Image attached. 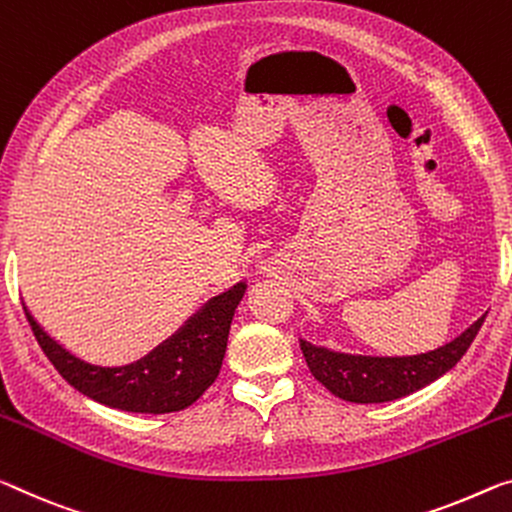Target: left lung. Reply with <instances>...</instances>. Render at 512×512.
Instances as JSON below:
<instances>
[{
	"label": "left lung",
	"instance_id": "left-lung-1",
	"mask_svg": "<svg viewBox=\"0 0 512 512\" xmlns=\"http://www.w3.org/2000/svg\"><path fill=\"white\" fill-rule=\"evenodd\" d=\"M487 316V313H485ZM485 316L442 348L414 357H364L316 348L300 338L306 366L318 382L348 403H389L428 387L451 371L474 343Z\"/></svg>",
	"mask_w": 512,
	"mask_h": 512
}]
</instances>
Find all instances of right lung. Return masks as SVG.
Here are the masks:
<instances>
[{
	"mask_svg": "<svg viewBox=\"0 0 512 512\" xmlns=\"http://www.w3.org/2000/svg\"><path fill=\"white\" fill-rule=\"evenodd\" d=\"M245 281L212 297L178 332L153 352L128 366H93L70 355L25 316L45 357L59 375L84 396L107 407L141 414H169L190 407L203 396L222 368L233 313L245 295Z\"/></svg>",
	"mask_w": 512,
	"mask_h": 512,
	"instance_id": "right-lung-1",
	"label": "right lung"
}]
</instances>
